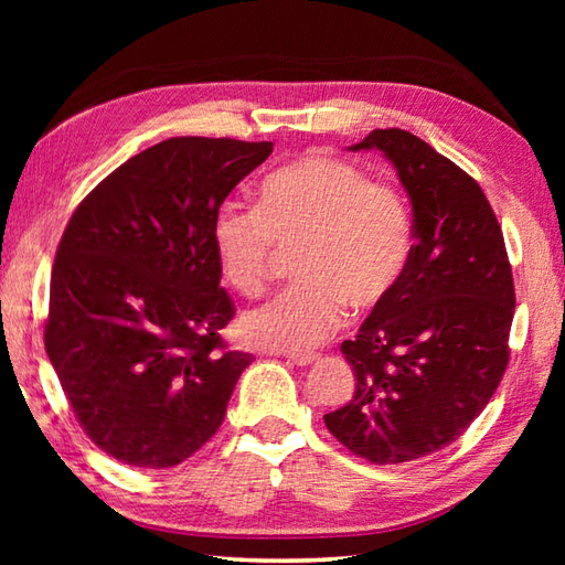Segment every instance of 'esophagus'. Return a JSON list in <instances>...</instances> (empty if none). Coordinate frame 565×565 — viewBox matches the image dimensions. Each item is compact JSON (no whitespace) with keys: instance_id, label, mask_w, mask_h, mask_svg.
<instances>
[{"instance_id":"obj_1","label":"esophagus","mask_w":565,"mask_h":565,"mask_svg":"<svg viewBox=\"0 0 565 565\" xmlns=\"http://www.w3.org/2000/svg\"><path fill=\"white\" fill-rule=\"evenodd\" d=\"M286 359H289V362L296 366H308V364L318 362L320 354H286Z\"/></svg>"}]
</instances>
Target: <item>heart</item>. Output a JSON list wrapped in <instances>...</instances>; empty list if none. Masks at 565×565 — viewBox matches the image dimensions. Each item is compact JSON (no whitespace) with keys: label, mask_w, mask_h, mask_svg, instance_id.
I'll return each mask as SVG.
<instances>
[{"label":"heart","mask_w":565,"mask_h":565,"mask_svg":"<svg viewBox=\"0 0 565 565\" xmlns=\"http://www.w3.org/2000/svg\"><path fill=\"white\" fill-rule=\"evenodd\" d=\"M221 271L239 294L267 286L281 252L301 247V284L247 310L243 338L264 350L306 352L342 326L347 303L376 308L413 252L405 199L391 184L328 154H303L264 177L257 209L225 201L213 218Z\"/></svg>","instance_id":"heart-1"}]
</instances>
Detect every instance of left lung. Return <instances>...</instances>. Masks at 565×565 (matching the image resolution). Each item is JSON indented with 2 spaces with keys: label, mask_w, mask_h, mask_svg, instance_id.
<instances>
[{
  "label": "left lung",
  "mask_w": 565,
  "mask_h": 565,
  "mask_svg": "<svg viewBox=\"0 0 565 565\" xmlns=\"http://www.w3.org/2000/svg\"><path fill=\"white\" fill-rule=\"evenodd\" d=\"M350 150H381L413 203L415 245L398 286L342 342L356 388L326 415L371 463H403L459 439L510 362L514 281L493 209L461 167L401 128Z\"/></svg>",
  "instance_id": "left-lung-1"
}]
</instances>
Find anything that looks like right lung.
<instances>
[{
    "mask_svg": "<svg viewBox=\"0 0 565 565\" xmlns=\"http://www.w3.org/2000/svg\"><path fill=\"white\" fill-rule=\"evenodd\" d=\"M271 142L170 138L92 189L51 276L45 352L87 437L121 463L170 468L218 431L252 354L227 352L213 218Z\"/></svg>",
    "mask_w": 565,
    "mask_h": 565,
    "instance_id": "1",
    "label": "right lung"
}]
</instances>
